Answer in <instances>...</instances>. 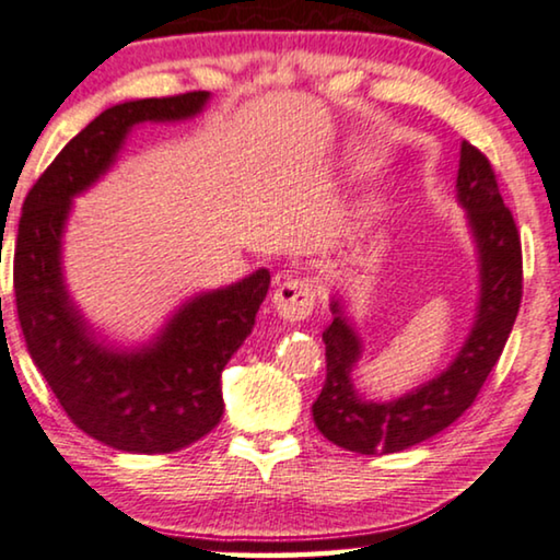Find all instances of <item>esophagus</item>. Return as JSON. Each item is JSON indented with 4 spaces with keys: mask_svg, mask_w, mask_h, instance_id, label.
<instances>
[{
    "mask_svg": "<svg viewBox=\"0 0 560 560\" xmlns=\"http://www.w3.org/2000/svg\"><path fill=\"white\" fill-rule=\"evenodd\" d=\"M317 302V289L310 279H287L273 291V310L283 322H304Z\"/></svg>",
    "mask_w": 560,
    "mask_h": 560,
    "instance_id": "1",
    "label": "esophagus"
}]
</instances>
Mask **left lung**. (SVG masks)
Segmentation results:
<instances>
[{"instance_id": "obj_1", "label": "left lung", "mask_w": 560, "mask_h": 560, "mask_svg": "<svg viewBox=\"0 0 560 560\" xmlns=\"http://www.w3.org/2000/svg\"><path fill=\"white\" fill-rule=\"evenodd\" d=\"M456 200L467 212L477 248L479 299L475 325L444 373L393 400H365L352 381L362 355V340L345 314V302L332 296V325L322 332L327 381L314 400L312 416L322 436L358 454H393L421 444L459 419L475 404L479 388L500 360L513 332L523 296V250L513 220L498 190L487 156L462 141Z\"/></svg>"}]
</instances>
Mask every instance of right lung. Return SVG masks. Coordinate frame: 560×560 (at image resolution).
Masks as SVG:
<instances>
[{
	"label": "right lung",
	"mask_w": 560,
	"mask_h": 560,
	"mask_svg": "<svg viewBox=\"0 0 560 560\" xmlns=\"http://www.w3.org/2000/svg\"><path fill=\"white\" fill-rule=\"evenodd\" d=\"M208 91L141 98L98 114L62 147L27 192L14 246V296L27 352L70 421L129 454H170L210 434L223 416L220 375L256 325L269 269L187 299L141 348H114L93 332L62 277V233L73 198L114 167L144 121H185Z\"/></svg>",
	"instance_id": "add662e5"
}]
</instances>
